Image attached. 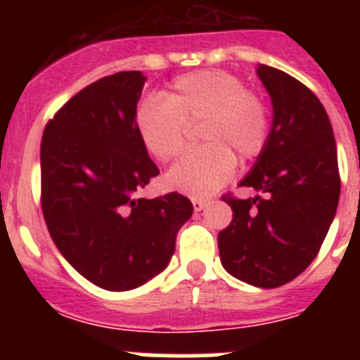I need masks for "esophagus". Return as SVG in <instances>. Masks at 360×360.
<instances>
[{
    "mask_svg": "<svg viewBox=\"0 0 360 360\" xmlns=\"http://www.w3.org/2000/svg\"><path fill=\"white\" fill-rule=\"evenodd\" d=\"M191 202H193V207H195L196 212H200L205 205H207V200H203V198H193Z\"/></svg>",
    "mask_w": 360,
    "mask_h": 360,
    "instance_id": "esophagus-1",
    "label": "esophagus"
}]
</instances>
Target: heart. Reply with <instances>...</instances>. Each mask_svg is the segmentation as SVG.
<instances>
[{
  "mask_svg": "<svg viewBox=\"0 0 360 360\" xmlns=\"http://www.w3.org/2000/svg\"><path fill=\"white\" fill-rule=\"evenodd\" d=\"M200 122L203 146L186 153L165 176L171 189L207 198L234 173L236 158L250 160L265 149L269 108L240 77L221 70L184 73L164 98L149 97L135 111V128L146 151L160 162L186 144V124Z\"/></svg>",
  "mask_w": 360,
  "mask_h": 360,
  "instance_id": "heart-1",
  "label": "heart"
}]
</instances>
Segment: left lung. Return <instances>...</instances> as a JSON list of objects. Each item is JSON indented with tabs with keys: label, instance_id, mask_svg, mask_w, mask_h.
<instances>
[{
	"label": "left lung",
	"instance_id": "8db88e82",
	"mask_svg": "<svg viewBox=\"0 0 360 360\" xmlns=\"http://www.w3.org/2000/svg\"><path fill=\"white\" fill-rule=\"evenodd\" d=\"M256 73L274 117L265 149L240 186L265 196H224L232 221L218 234V249L229 274L276 288L297 278L319 252L341 178L332 124L319 98L281 70L259 65Z\"/></svg>",
	"mask_w": 360,
	"mask_h": 360
}]
</instances>
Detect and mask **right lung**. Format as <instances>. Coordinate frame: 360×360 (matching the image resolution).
<instances>
[{
    "mask_svg": "<svg viewBox=\"0 0 360 360\" xmlns=\"http://www.w3.org/2000/svg\"><path fill=\"white\" fill-rule=\"evenodd\" d=\"M146 77L119 72L73 95L41 141V207L66 262L111 292L141 287L169 265L193 214L178 193L141 198L157 176L135 128Z\"/></svg>",
    "mask_w": 360,
    "mask_h": 360,
    "instance_id": "right-lung-1",
    "label": "right lung"
}]
</instances>
